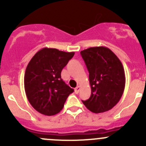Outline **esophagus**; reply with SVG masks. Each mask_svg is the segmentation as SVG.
Wrapping results in <instances>:
<instances>
[{"label":"esophagus","instance_id":"obj_1","mask_svg":"<svg viewBox=\"0 0 146 146\" xmlns=\"http://www.w3.org/2000/svg\"><path fill=\"white\" fill-rule=\"evenodd\" d=\"M79 89H80V86H76V87L75 88V89H74L75 93H76V94H78V93H79Z\"/></svg>","mask_w":146,"mask_h":146}]
</instances>
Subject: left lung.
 <instances>
[{
    "mask_svg": "<svg viewBox=\"0 0 146 146\" xmlns=\"http://www.w3.org/2000/svg\"><path fill=\"white\" fill-rule=\"evenodd\" d=\"M89 75L92 93L89 99L82 101L93 113L107 111L114 107L125 89V72L121 62L109 48L89 47L81 51Z\"/></svg>",
    "mask_w": 146,
    "mask_h": 146,
    "instance_id": "left-lung-1",
    "label": "left lung"
}]
</instances>
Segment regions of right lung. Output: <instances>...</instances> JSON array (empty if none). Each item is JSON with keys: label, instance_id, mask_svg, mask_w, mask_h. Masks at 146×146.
Segmentation results:
<instances>
[{"label": "right lung", "instance_id": "1", "mask_svg": "<svg viewBox=\"0 0 146 146\" xmlns=\"http://www.w3.org/2000/svg\"><path fill=\"white\" fill-rule=\"evenodd\" d=\"M74 52L44 47L30 60L25 70L24 86L31 106L39 113L53 116L63 109L74 89L61 78V72Z\"/></svg>", "mask_w": 146, "mask_h": 146}]
</instances>
